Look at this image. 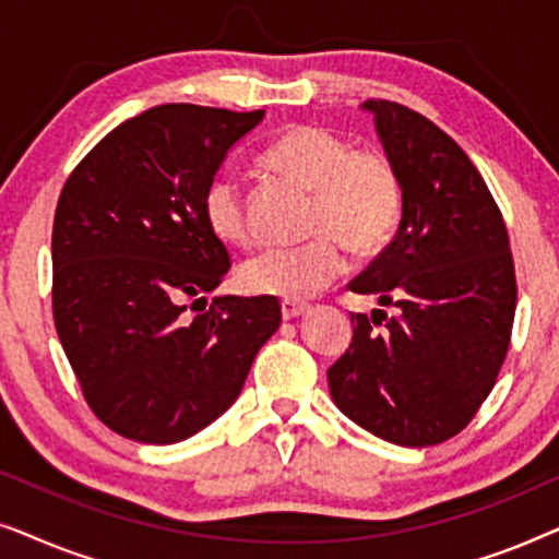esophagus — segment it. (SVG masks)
Returning <instances> with one entry per match:
<instances>
[{"mask_svg": "<svg viewBox=\"0 0 559 559\" xmlns=\"http://www.w3.org/2000/svg\"><path fill=\"white\" fill-rule=\"evenodd\" d=\"M310 308L305 302H293V300H282V318L285 320H295V318H300V316H305V312H308Z\"/></svg>", "mask_w": 559, "mask_h": 559, "instance_id": "esophagus-1", "label": "esophagus"}]
</instances>
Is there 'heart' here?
<instances>
[{
	"label": "heart",
	"instance_id": "b5f03b06",
	"mask_svg": "<svg viewBox=\"0 0 559 559\" xmlns=\"http://www.w3.org/2000/svg\"><path fill=\"white\" fill-rule=\"evenodd\" d=\"M264 165L312 190L310 243L266 249L243 262V293L280 300H308L346 272V247L377 254L402 216V178L379 150H354L348 140L318 124L287 127L264 150ZM209 231L228 247L254 241L247 195L231 175H218L203 193Z\"/></svg>",
	"mask_w": 559,
	"mask_h": 559
}]
</instances>
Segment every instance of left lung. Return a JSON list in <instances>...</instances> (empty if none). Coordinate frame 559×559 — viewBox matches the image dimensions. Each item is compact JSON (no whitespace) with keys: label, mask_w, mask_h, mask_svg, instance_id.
<instances>
[{"label":"left lung","mask_w":559,"mask_h":559,"mask_svg":"<svg viewBox=\"0 0 559 559\" xmlns=\"http://www.w3.org/2000/svg\"><path fill=\"white\" fill-rule=\"evenodd\" d=\"M364 109L404 201L392 243L348 287L396 316L350 312L354 338L328 386L377 438L438 445L471 423L507 358L516 310L509 234L476 165L440 127L384 98Z\"/></svg>","instance_id":"8db88e82"}]
</instances>
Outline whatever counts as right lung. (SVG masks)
<instances>
[{
	"label": "right lung",
	"instance_id": "right-lung-1",
	"mask_svg": "<svg viewBox=\"0 0 559 559\" xmlns=\"http://www.w3.org/2000/svg\"><path fill=\"white\" fill-rule=\"evenodd\" d=\"M262 117L155 106L111 129L60 190L56 331L88 407L129 440L170 445L209 427L282 323L277 297L205 308L231 262L205 226L203 193Z\"/></svg>",
	"mask_w": 559,
	"mask_h": 559
}]
</instances>
